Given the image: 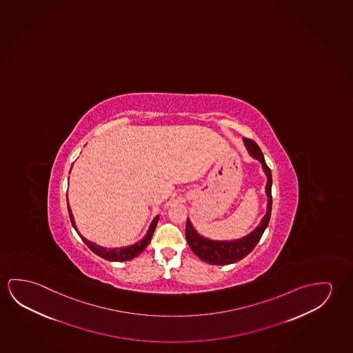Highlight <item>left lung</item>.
<instances>
[{
  "label": "left lung",
  "mask_w": 353,
  "mask_h": 353,
  "mask_svg": "<svg viewBox=\"0 0 353 353\" xmlns=\"http://www.w3.org/2000/svg\"><path fill=\"white\" fill-rule=\"evenodd\" d=\"M244 144L248 149L250 155L258 159L263 165V170L268 177L266 182V194H268V212L265 216L263 217L261 225L255 228L252 234L245 236L243 239L223 242V241H212L205 239L196 232L192 226L190 220L187 219L185 223V239L190 244V250L193 253L199 256L201 261H206L209 264L215 265H226L232 264L236 261L243 259L245 255L250 254L254 250L255 245L261 241V236L264 234L265 228L269 225L270 215H272V170L266 165L265 159L261 152V148L252 139L244 138Z\"/></svg>",
  "instance_id": "obj_1"
}]
</instances>
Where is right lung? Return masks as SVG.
Masks as SVG:
<instances>
[{
	"mask_svg": "<svg viewBox=\"0 0 353 353\" xmlns=\"http://www.w3.org/2000/svg\"><path fill=\"white\" fill-rule=\"evenodd\" d=\"M67 208H68V214H70V219H71L72 225H73V228H76V223H74V220H73V216H72V212L71 209H70V205H67ZM157 220H159V216L155 217V219L152 220V225H150V228L148 230L145 237L141 239V242L133 244V245H130V247H125V248H114V250L103 248V247H100L98 244L92 243L90 241H88L87 239H84V237L81 236V234L77 231V228L76 231L78 232V234L81 236V239H83V242L87 244L88 247H89V248L92 250V252H94L95 254L99 255V256H101V258L106 259V261H125L133 259L134 256L139 255L141 252L145 250V247H147L149 242H150L152 234H154L155 228H157Z\"/></svg>",
	"mask_w": 353,
	"mask_h": 353,
	"instance_id": "add662e5",
	"label": "right lung"
}]
</instances>
